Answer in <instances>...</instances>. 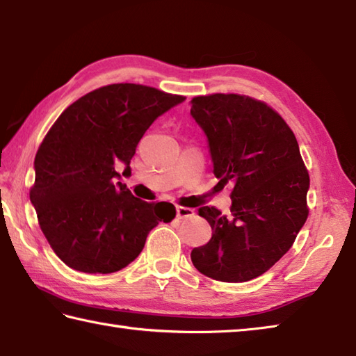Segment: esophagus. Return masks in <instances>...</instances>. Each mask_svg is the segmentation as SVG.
<instances>
[{
    "label": "esophagus",
    "instance_id": "esophagus-1",
    "mask_svg": "<svg viewBox=\"0 0 356 356\" xmlns=\"http://www.w3.org/2000/svg\"><path fill=\"white\" fill-rule=\"evenodd\" d=\"M195 216V211L191 209V207H183V206H177V217L179 220L183 218H191Z\"/></svg>",
    "mask_w": 356,
    "mask_h": 356
}]
</instances>
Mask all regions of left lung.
I'll return each instance as SVG.
<instances>
[{"instance_id":"8db88e82","label":"left lung","mask_w":356,"mask_h":356,"mask_svg":"<svg viewBox=\"0 0 356 356\" xmlns=\"http://www.w3.org/2000/svg\"><path fill=\"white\" fill-rule=\"evenodd\" d=\"M191 116L204 131L220 183L231 181V217L203 206L212 238L193 248V266L221 282H246L290 250L308 216L310 178L298 140L264 102L238 95L198 96Z\"/></svg>"}]
</instances>
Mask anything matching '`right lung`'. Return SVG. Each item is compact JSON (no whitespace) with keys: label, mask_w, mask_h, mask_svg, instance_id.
Instances as JSON below:
<instances>
[{"label":"right lung","mask_w":356,"mask_h":356,"mask_svg":"<svg viewBox=\"0 0 356 356\" xmlns=\"http://www.w3.org/2000/svg\"><path fill=\"white\" fill-rule=\"evenodd\" d=\"M184 100L150 86L115 83L80 97L52 125L33 161L31 203L54 252L72 270H122L153 227L175 217V207L131 195L116 181V165L130 170L144 133Z\"/></svg>","instance_id":"right-lung-1"}]
</instances>
